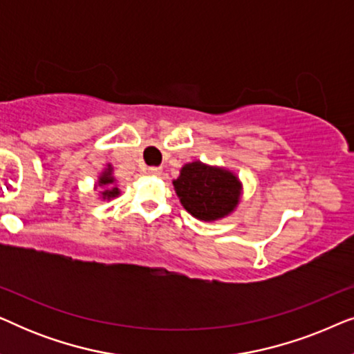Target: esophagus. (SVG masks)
Masks as SVG:
<instances>
[{
	"instance_id": "34e87169",
	"label": "esophagus",
	"mask_w": 354,
	"mask_h": 354,
	"mask_svg": "<svg viewBox=\"0 0 354 354\" xmlns=\"http://www.w3.org/2000/svg\"><path fill=\"white\" fill-rule=\"evenodd\" d=\"M161 172H162L161 167H148L149 176H161Z\"/></svg>"
}]
</instances>
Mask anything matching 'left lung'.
<instances>
[{"label":"left lung","mask_w":354,"mask_h":354,"mask_svg":"<svg viewBox=\"0 0 354 354\" xmlns=\"http://www.w3.org/2000/svg\"><path fill=\"white\" fill-rule=\"evenodd\" d=\"M172 183L187 212L205 222L230 216L243 195V183L234 171L201 161L183 164Z\"/></svg>","instance_id":"left-lung-1"}]
</instances>
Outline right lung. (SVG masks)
Segmentation results:
<instances>
[{"label": "right lung", "mask_w": 354, "mask_h": 354, "mask_svg": "<svg viewBox=\"0 0 354 354\" xmlns=\"http://www.w3.org/2000/svg\"><path fill=\"white\" fill-rule=\"evenodd\" d=\"M101 188L100 192V198L101 200H114L120 195V190L118 188V180L114 177V167L113 164H106V167L103 169V172H100L98 180H96L95 188Z\"/></svg>", "instance_id": "right-lung-1"}]
</instances>
